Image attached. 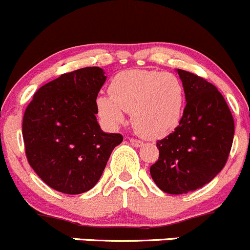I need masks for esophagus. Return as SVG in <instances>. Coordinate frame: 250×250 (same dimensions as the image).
Returning a JSON list of instances; mask_svg holds the SVG:
<instances>
[{
  "mask_svg": "<svg viewBox=\"0 0 250 250\" xmlns=\"http://www.w3.org/2000/svg\"><path fill=\"white\" fill-rule=\"evenodd\" d=\"M129 142L132 143V146H141L142 144H143V142L139 141V139H136V138H130Z\"/></svg>",
  "mask_w": 250,
  "mask_h": 250,
  "instance_id": "34e87169",
  "label": "esophagus"
}]
</instances>
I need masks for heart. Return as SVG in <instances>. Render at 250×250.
<instances>
[{
  "mask_svg": "<svg viewBox=\"0 0 250 250\" xmlns=\"http://www.w3.org/2000/svg\"><path fill=\"white\" fill-rule=\"evenodd\" d=\"M109 95L96 99L101 120L117 127L125 122V112L132 113L133 127L146 138L167 136L183 118L185 91L172 72L148 69L121 71L109 83Z\"/></svg>",
  "mask_w": 250,
  "mask_h": 250,
  "instance_id": "obj_1",
  "label": "heart"
}]
</instances>
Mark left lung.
Instances as JSON below:
<instances>
[{
	"label": "left lung",
	"instance_id": "1",
	"mask_svg": "<svg viewBox=\"0 0 250 250\" xmlns=\"http://www.w3.org/2000/svg\"><path fill=\"white\" fill-rule=\"evenodd\" d=\"M186 106L180 125L158 141L159 159L150 167L154 183L170 195L188 193L208 184L226 165L234 121L222 93L192 72L178 69Z\"/></svg>",
	"mask_w": 250,
	"mask_h": 250
}]
</instances>
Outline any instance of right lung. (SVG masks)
Listing matches in <instances>:
<instances>
[{
    "label": "right lung",
    "instance_id": "1",
    "mask_svg": "<svg viewBox=\"0 0 250 250\" xmlns=\"http://www.w3.org/2000/svg\"><path fill=\"white\" fill-rule=\"evenodd\" d=\"M106 81L99 66L62 74L42 86L23 116L25 155L51 188L78 195L101 178L120 133H104L97 123L96 99Z\"/></svg>",
    "mask_w": 250,
    "mask_h": 250
}]
</instances>
